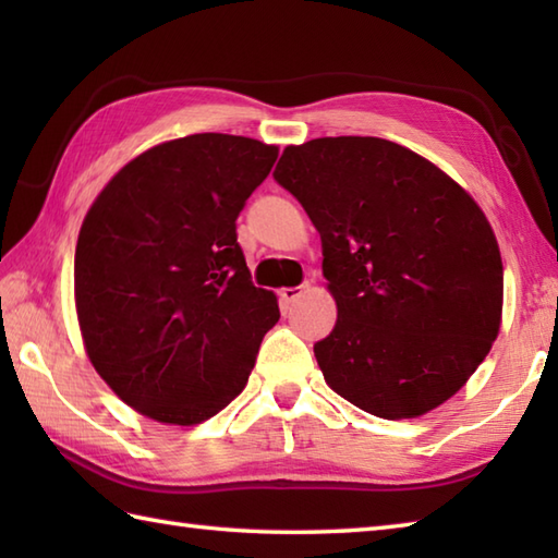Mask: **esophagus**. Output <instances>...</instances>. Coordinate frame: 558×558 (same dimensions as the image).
<instances>
[{
    "mask_svg": "<svg viewBox=\"0 0 558 558\" xmlns=\"http://www.w3.org/2000/svg\"><path fill=\"white\" fill-rule=\"evenodd\" d=\"M306 290H310V286H300V288H282L278 294H280V300H282V302H286V304H292L294 300H300Z\"/></svg>",
    "mask_w": 558,
    "mask_h": 558,
    "instance_id": "obj_1",
    "label": "esophagus"
}]
</instances>
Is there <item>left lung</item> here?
<instances>
[{
	"label": "left lung",
	"mask_w": 558,
	"mask_h": 558,
	"mask_svg": "<svg viewBox=\"0 0 558 558\" xmlns=\"http://www.w3.org/2000/svg\"><path fill=\"white\" fill-rule=\"evenodd\" d=\"M276 180L322 234L338 306L314 345L326 384L384 420H414L468 384L501 328L492 225L432 160L376 136L282 150Z\"/></svg>",
	"instance_id": "obj_1"
}]
</instances>
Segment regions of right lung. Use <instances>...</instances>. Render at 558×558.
<instances>
[{"mask_svg":"<svg viewBox=\"0 0 558 558\" xmlns=\"http://www.w3.org/2000/svg\"><path fill=\"white\" fill-rule=\"evenodd\" d=\"M278 146L192 134L129 160L83 218L76 316L90 364L144 417L194 426L242 393L278 298L254 288L236 216Z\"/></svg>","mask_w":558,"mask_h":558,"instance_id":"right-lung-1","label":"right lung"}]
</instances>
